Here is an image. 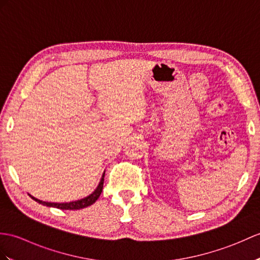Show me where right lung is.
I'll return each mask as SVG.
<instances>
[{
  "mask_svg": "<svg viewBox=\"0 0 260 260\" xmlns=\"http://www.w3.org/2000/svg\"><path fill=\"white\" fill-rule=\"evenodd\" d=\"M104 175L105 173L103 174V177L101 179V182L98 186V188L94 190V192H92L89 196L80 199V201H76V202H71V203H47V202H43V201H40V199L35 198L33 196H31L35 202H38L39 204L44 205V206H48V207H55L58 209H70V210H75V209H82V208H85L90 206V205H93L96 201H98V198L100 197V195L102 194V190H103V185H104Z\"/></svg>",
  "mask_w": 260,
  "mask_h": 260,
  "instance_id": "obj_1",
  "label": "right lung"
}]
</instances>
